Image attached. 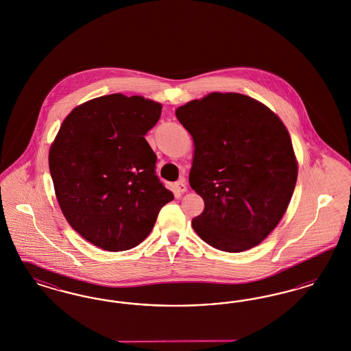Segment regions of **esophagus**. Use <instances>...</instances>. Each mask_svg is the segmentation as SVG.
Here are the masks:
<instances>
[{"instance_id": "1", "label": "esophagus", "mask_w": 351, "mask_h": 351, "mask_svg": "<svg viewBox=\"0 0 351 351\" xmlns=\"http://www.w3.org/2000/svg\"><path fill=\"white\" fill-rule=\"evenodd\" d=\"M175 191H176L178 193H184V192H186V184L184 182V179L179 180L178 183H175Z\"/></svg>"}]
</instances>
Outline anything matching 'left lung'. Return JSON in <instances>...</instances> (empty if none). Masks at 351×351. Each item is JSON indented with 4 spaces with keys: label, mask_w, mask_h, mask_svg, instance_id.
<instances>
[{
    "label": "left lung",
    "mask_w": 351,
    "mask_h": 351,
    "mask_svg": "<svg viewBox=\"0 0 351 351\" xmlns=\"http://www.w3.org/2000/svg\"><path fill=\"white\" fill-rule=\"evenodd\" d=\"M175 114L192 135L189 184L205 204L192 228L217 250L258 246L283 218L298 180L282 119L265 104L230 92L189 101Z\"/></svg>",
    "instance_id": "1"
}]
</instances>
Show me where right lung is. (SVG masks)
Wrapping results in <instances>:
<instances>
[{
	"instance_id": "add662e5",
	"label": "right lung",
	"mask_w": 351,
	"mask_h": 351,
	"mask_svg": "<svg viewBox=\"0 0 351 351\" xmlns=\"http://www.w3.org/2000/svg\"><path fill=\"white\" fill-rule=\"evenodd\" d=\"M162 104L122 93L76 106L50 152L55 196L71 228L106 251L133 249L151 233L173 195L155 175L145 135Z\"/></svg>"
}]
</instances>
